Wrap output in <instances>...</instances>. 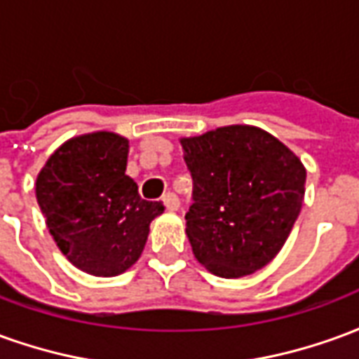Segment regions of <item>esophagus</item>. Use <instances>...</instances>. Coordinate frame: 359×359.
<instances>
[{
  "mask_svg": "<svg viewBox=\"0 0 359 359\" xmlns=\"http://www.w3.org/2000/svg\"><path fill=\"white\" fill-rule=\"evenodd\" d=\"M163 203H165V208H167L169 211H177L180 205L179 198L172 194V192H167V194L163 196Z\"/></svg>",
  "mask_w": 359,
  "mask_h": 359,
  "instance_id": "34e87169",
  "label": "esophagus"
}]
</instances>
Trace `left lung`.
<instances>
[{
    "label": "left lung",
    "mask_w": 359,
    "mask_h": 359,
    "mask_svg": "<svg viewBox=\"0 0 359 359\" xmlns=\"http://www.w3.org/2000/svg\"><path fill=\"white\" fill-rule=\"evenodd\" d=\"M194 203L187 236L194 257L223 278L262 269L285 246L306 194V167L264 128L219 126L180 138Z\"/></svg>",
    "instance_id": "obj_1"
}]
</instances>
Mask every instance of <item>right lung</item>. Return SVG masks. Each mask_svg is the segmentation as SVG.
<instances>
[{
  "instance_id": "right-lung-1",
  "label": "right lung",
  "mask_w": 359,
  "mask_h": 359,
  "mask_svg": "<svg viewBox=\"0 0 359 359\" xmlns=\"http://www.w3.org/2000/svg\"><path fill=\"white\" fill-rule=\"evenodd\" d=\"M128 140L109 130L61 144L36 177V200L61 254L94 277L130 269L163 203L142 200L126 171Z\"/></svg>"
}]
</instances>
